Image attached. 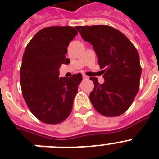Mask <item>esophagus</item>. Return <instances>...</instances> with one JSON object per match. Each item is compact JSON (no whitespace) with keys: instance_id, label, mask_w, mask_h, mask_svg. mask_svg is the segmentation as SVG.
<instances>
[{"instance_id":"34e87169","label":"esophagus","mask_w":159,"mask_h":159,"mask_svg":"<svg viewBox=\"0 0 159 159\" xmlns=\"http://www.w3.org/2000/svg\"><path fill=\"white\" fill-rule=\"evenodd\" d=\"M88 76L85 75H83V79H87Z\"/></svg>"}]
</instances>
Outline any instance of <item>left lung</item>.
<instances>
[{
    "label": "left lung",
    "mask_w": 159,
    "mask_h": 159,
    "mask_svg": "<svg viewBox=\"0 0 159 159\" xmlns=\"http://www.w3.org/2000/svg\"><path fill=\"white\" fill-rule=\"evenodd\" d=\"M85 42L93 45L104 83L90 78L94 88L89 99L96 111L106 116L123 114L139 91L141 76L139 56L131 42L117 29L107 25L77 26Z\"/></svg>",
    "instance_id": "obj_1"
}]
</instances>
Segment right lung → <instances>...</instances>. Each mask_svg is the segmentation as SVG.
Masks as SVG:
<instances>
[{"instance_id": "1", "label": "right lung", "mask_w": 159, "mask_h": 159, "mask_svg": "<svg viewBox=\"0 0 159 159\" xmlns=\"http://www.w3.org/2000/svg\"><path fill=\"white\" fill-rule=\"evenodd\" d=\"M78 32L70 26L44 28L25 48L20 68L23 97L29 110L47 124H58L71 112L81 74L59 77V68L69 64V43Z\"/></svg>"}]
</instances>
